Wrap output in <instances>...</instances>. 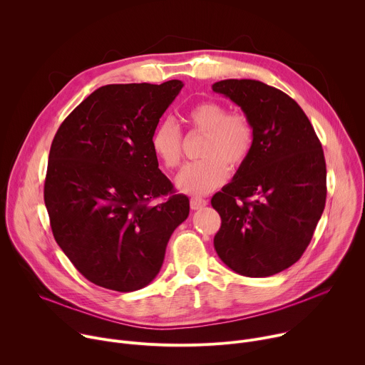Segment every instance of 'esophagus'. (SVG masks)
<instances>
[{"label": "esophagus", "mask_w": 365, "mask_h": 365, "mask_svg": "<svg viewBox=\"0 0 365 365\" xmlns=\"http://www.w3.org/2000/svg\"><path fill=\"white\" fill-rule=\"evenodd\" d=\"M206 205H207L206 199H202V197H197V196L190 199V210H193V211L202 210V207H205Z\"/></svg>", "instance_id": "1"}]
</instances>
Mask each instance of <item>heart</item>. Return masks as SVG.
<instances>
[{
	"label": "heart",
	"instance_id": "obj_1",
	"mask_svg": "<svg viewBox=\"0 0 365 365\" xmlns=\"http://www.w3.org/2000/svg\"><path fill=\"white\" fill-rule=\"evenodd\" d=\"M186 121L205 135L199 150L203 159L186 165L175 183L180 192L203 195L227 180L228 168L237 170L247 162L254 145V125L248 115L228 113L217 101L196 103L187 111ZM150 147L165 168L175 169L182 159V133L175 123L163 121L153 131Z\"/></svg>",
	"mask_w": 365,
	"mask_h": 365
}]
</instances>
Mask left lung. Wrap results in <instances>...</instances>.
<instances>
[{"instance_id":"1","label":"left lung","mask_w":365,"mask_h":365,"mask_svg":"<svg viewBox=\"0 0 365 365\" xmlns=\"http://www.w3.org/2000/svg\"><path fill=\"white\" fill-rule=\"evenodd\" d=\"M254 125V145L234 179L211 199L221 217L214 247L247 277H267L294 264L314 237L327 200L322 144L297 102L252 79L212 85Z\"/></svg>"}]
</instances>
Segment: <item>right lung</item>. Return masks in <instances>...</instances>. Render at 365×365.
<instances>
[{"mask_svg": "<svg viewBox=\"0 0 365 365\" xmlns=\"http://www.w3.org/2000/svg\"><path fill=\"white\" fill-rule=\"evenodd\" d=\"M183 82L93 91L66 117L48 153L44 203L53 237L76 270L117 292L159 274L173 231L189 215L160 172L150 138ZM168 195L162 204L155 197Z\"/></svg>", "mask_w": 365, "mask_h": 365, "instance_id": "right-lung-1", "label": "right lung"}]
</instances>
